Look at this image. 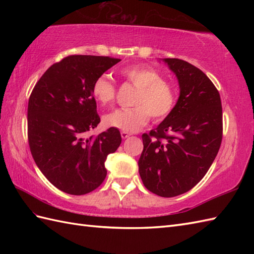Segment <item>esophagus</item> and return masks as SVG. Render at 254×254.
<instances>
[{
	"label": "esophagus",
	"mask_w": 254,
	"mask_h": 254,
	"mask_svg": "<svg viewBox=\"0 0 254 254\" xmlns=\"http://www.w3.org/2000/svg\"><path fill=\"white\" fill-rule=\"evenodd\" d=\"M131 135L128 133H127V132H121V137L123 138V139H126V138H128L130 137Z\"/></svg>",
	"instance_id": "esophagus-1"
}]
</instances>
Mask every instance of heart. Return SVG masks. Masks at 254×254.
<instances>
[{
	"instance_id": "heart-1",
	"label": "heart",
	"mask_w": 254,
	"mask_h": 254,
	"mask_svg": "<svg viewBox=\"0 0 254 254\" xmlns=\"http://www.w3.org/2000/svg\"><path fill=\"white\" fill-rule=\"evenodd\" d=\"M121 74L137 91L133 99L135 107L131 109H117L104 118L107 127L122 132L134 133L149 121V116L156 121L163 120L174 110L177 93L171 83L164 79L156 69L134 65L123 68ZM94 98L101 105H108L115 100L116 86L108 74H102L93 84Z\"/></svg>"
}]
</instances>
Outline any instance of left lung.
<instances>
[{"mask_svg":"<svg viewBox=\"0 0 254 254\" xmlns=\"http://www.w3.org/2000/svg\"><path fill=\"white\" fill-rule=\"evenodd\" d=\"M179 83L174 110L143 134L138 171L144 186L159 196L191 190L206 174L220 147L223 111L218 90L201 69L180 59H163Z\"/></svg>","mask_w":254,"mask_h":254,"instance_id":"1","label":"left lung"}]
</instances>
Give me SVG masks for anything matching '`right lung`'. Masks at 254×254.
<instances>
[{"mask_svg":"<svg viewBox=\"0 0 254 254\" xmlns=\"http://www.w3.org/2000/svg\"><path fill=\"white\" fill-rule=\"evenodd\" d=\"M121 60L69 56L38 80L28 101V141L38 168L59 190L83 195L107 176L105 161L121 144L118 128L88 135L100 122L95 79Z\"/></svg>","mask_w":254,"mask_h":254,"instance_id":"add662e5","label":"right lung"}]
</instances>
